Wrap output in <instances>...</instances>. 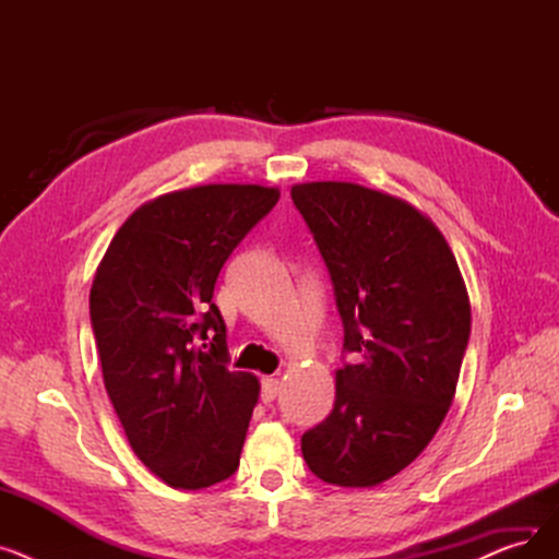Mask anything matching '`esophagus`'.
I'll return each mask as SVG.
<instances>
[{"mask_svg": "<svg viewBox=\"0 0 559 559\" xmlns=\"http://www.w3.org/2000/svg\"><path fill=\"white\" fill-rule=\"evenodd\" d=\"M278 390H281V383L278 378H262V401L264 403H272L276 396H278Z\"/></svg>", "mask_w": 559, "mask_h": 559, "instance_id": "1", "label": "esophagus"}]
</instances>
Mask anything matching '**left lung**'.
Returning <instances> with one entry per match:
<instances>
[{
    "label": "left lung",
    "mask_w": 559,
    "mask_h": 559,
    "mask_svg": "<svg viewBox=\"0 0 559 559\" xmlns=\"http://www.w3.org/2000/svg\"><path fill=\"white\" fill-rule=\"evenodd\" d=\"M324 260L348 362L331 415L301 437L324 483L373 487L413 462L444 421L472 308L444 235L407 201L356 183L292 188Z\"/></svg>",
    "instance_id": "left-lung-1"
}]
</instances>
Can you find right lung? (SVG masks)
<instances>
[{"instance_id": "obj_1", "label": "right lung", "mask_w": 559, "mask_h": 559, "mask_svg": "<svg viewBox=\"0 0 559 559\" xmlns=\"http://www.w3.org/2000/svg\"><path fill=\"white\" fill-rule=\"evenodd\" d=\"M262 186H199L138 209L99 264L91 324L104 385L133 453L174 489L230 478L258 378L230 371L213 304L224 262L276 205Z\"/></svg>"}]
</instances>
